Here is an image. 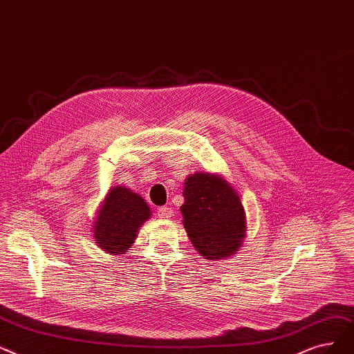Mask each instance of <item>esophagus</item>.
Segmentation results:
<instances>
[{"instance_id": "obj_1", "label": "esophagus", "mask_w": 354, "mask_h": 354, "mask_svg": "<svg viewBox=\"0 0 354 354\" xmlns=\"http://www.w3.org/2000/svg\"><path fill=\"white\" fill-rule=\"evenodd\" d=\"M157 214H158L160 218H170L173 216V210H171V207L161 206V207H158Z\"/></svg>"}]
</instances>
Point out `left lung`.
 Segmentation results:
<instances>
[{
  "instance_id": "8db88e82",
  "label": "left lung",
  "mask_w": 354,
  "mask_h": 354,
  "mask_svg": "<svg viewBox=\"0 0 354 354\" xmlns=\"http://www.w3.org/2000/svg\"><path fill=\"white\" fill-rule=\"evenodd\" d=\"M183 225L201 257L216 261L236 252L246 234L239 194L218 174L194 173L184 183Z\"/></svg>"
}]
</instances>
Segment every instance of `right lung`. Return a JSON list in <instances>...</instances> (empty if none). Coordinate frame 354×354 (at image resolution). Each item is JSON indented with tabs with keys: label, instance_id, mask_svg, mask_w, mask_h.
<instances>
[{
	"label": "right lung",
	"instance_id": "right-lung-1",
	"mask_svg": "<svg viewBox=\"0 0 354 354\" xmlns=\"http://www.w3.org/2000/svg\"><path fill=\"white\" fill-rule=\"evenodd\" d=\"M149 217L151 210L140 194L125 186H115L108 192L93 222L95 243L108 254H125Z\"/></svg>",
	"mask_w": 354,
	"mask_h": 354
}]
</instances>
